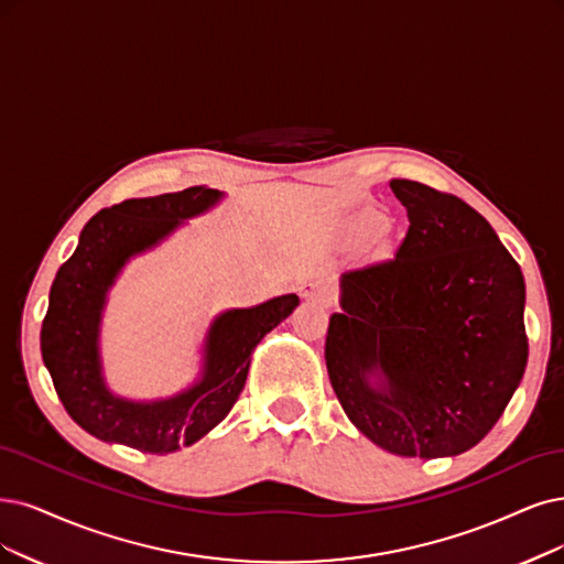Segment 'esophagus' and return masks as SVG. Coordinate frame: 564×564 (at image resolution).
<instances>
[{
  "label": "esophagus",
  "instance_id": "obj_1",
  "mask_svg": "<svg viewBox=\"0 0 564 564\" xmlns=\"http://www.w3.org/2000/svg\"><path fill=\"white\" fill-rule=\"evenodd\" d=\"M300 295H302L304 300H308V302L325 306V308L332 306V302H335V297H332L329 290H327L323 283H318V281H306V283H302V285H300Z\"/></svg>",
  "mask_w": 564,
  "mask_h": 564
}]
</instances>
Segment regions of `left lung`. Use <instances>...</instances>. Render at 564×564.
Segmentation results:
<instances>
[{
    "label": "left lung",
    "instance_id": "left-lung-1",
    "mask_svg": "<svg viewBox=\"0 0 564 564\" xmlns=\"http://www.w3.org/2000/svg\"><path fill=\"white\" fill-rule=\"evenodd\" d=\"M390 187L409 229L392 258L344 274L325 362L367 440L432 460L481 442L523 379L525 281L467 202L409 178ZM373 370L386 391L368 386Z\"/></svg>",
    "mask_w": 564,
    "mask_h": 564
}]
</instances>
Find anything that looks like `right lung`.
Instances as JSON below:
<instances>
[{
  "label": "right lung",
  "mask_w": 564,
  "mask_h": 564,
  "mask_svg": "<svg viewBox=\"0 0 564 564\" xmlns=\"http://www.w3.org/2000/svg\"><path fill=\"white\" fill-rule=\"evenodd\" d=\"M218 197L212 187H185L101 208L83 227L74 256L57 269L41 323V358L62 406L101 442L164 455L202 440L239 400L250 352L300 304L297 295H283L223 314L208 332L204 379L174 400L134 404L107 390L99 373L97 327L109 285L130 256L151 248L178 220L202 214Z\"/></svg>",
  "instance_id": "right-lung-1"
}]
</instances>
